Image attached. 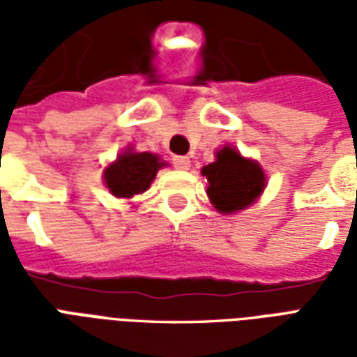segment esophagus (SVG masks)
Listing matches in <instances>:
<instances>
[{"instance_id": "esophagus-1", "label": "esophagus", "mask_w": 357, "mask_h": 357, "mask_svg": "<svg viewBox=\"0 0 357 357\" xmlns=\"http://www.w3.org/2000/svg\"><path fill=\"white\" fill-rule=\"evenodd\" d=\"M172 164H174L178 170H187V168L191 166V160H189V156H174V158H172Z\"/></svg>"}]
</instances>
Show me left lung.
Returning a JSON list of instances; mask_svg holds the SVG:
<instances>
[{
	"label": "left lung",
	"instance_id": "obj_1",
	"mask_svg": "<svg viewBox=\"0 0 357 357\" xmlns=\"http://www.w3.org/2000/svg\"><path fill=\"white\" fill-rule=\"evenodd\" d=\"M202 176L208 179L210 201L220 212L231 214L247 208L260 197L266 185L262 168L239 155V151L224 147L218 151L216 162L202 168Z\"/></svg>",
	"mask_w": 357,
	"mask_h": 357
}]
</instances>
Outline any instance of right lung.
Wrapping results in <instances>:
<instances>
[{
    "label": "right lung",
    "instance_id": "add662e5",
    "mask_svg": "<svg viewBox=\"0 0 357 357\" xmlns=\"http://www.w3.org/2000/svg\"><path fill=\"white\" fill-rule=\"evenodd\" d=\"M162 166L156 155L126 151L105 170V183L114 197H133L147 191Z\"/></svg>",
    "mask_w": 357,
    "mask_h": 357
}]
</instances>
